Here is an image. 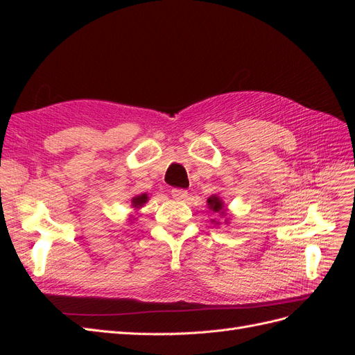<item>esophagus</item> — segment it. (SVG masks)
<instances>
[{
  "instance_id": "1",
  "label": "esophagus",
  "mask_w": 355,
  "mask_h": 355,
  "mask_svg": "<svg viewBox=\"0 0 355 355\" xmlns=\"http://www.w3.org/2000/svg\"><path fill=\"white\" fill-rule=\"evenodd\" d=\"M171 197L175 200H185L188 197V191L182 188H173L171 189Z\"/></svg>"
}]
</instances>
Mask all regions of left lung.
Here are the masks:
<instances>
[{
	"label": "left lung",
	"instance_id": "left-lung-1",
	"mask_svg": "<svg viewBox=\"0 0 355 355\" xmlns=\"http://www.w3.org/2000/svg\"><path fill=\"white\" fill-rule=\"evenodd\" d=\"M207 202H209V206H210V209H213V211H222V201L216 197V196H213V197H210L209 200H207Z\"/></svg>",
	"mask_w": 355,
	"mask_h": 355
}]
</instances>
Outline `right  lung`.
Listing matches in <instances>:
<instances>
[{
    "instance_id": "1",
    "label": "right lung",
    "mask_w": 355,
    "mask_h": 355,
    "mask_svg": "<svg viewBox=\"0 0 355 355\" xmlns=\"http://www.w3.org/2000/svg\"><path fill=\"white\" fill-rule=\"evenodd\" d=\"M146 200H148V196H146V194H142V196L135 197L132 201H133V206H135V207H141L142 204L146 202Z\"/></svg>"
}]
</instances>
